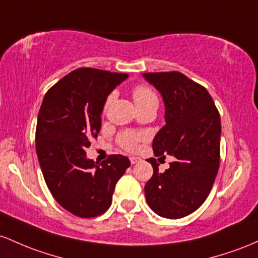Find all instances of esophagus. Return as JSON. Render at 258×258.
Masks as SVG:
<instances>
[{
    "mask_svg": "<svg viewBox=\"0 0 258 258\" xmlns=\"http://www.w3.org/2000/svg\"><path fill=\"white\" fill-rule=\"evenodd\" d=\"M139 161H140V158H138V157H130V163H132V164L138 163Z\"/></svg>",
    "mask_w": 258,
    "mask_h": 258,
    "instance_id": "1",
    "label": "esophagus"
}]
</instances>
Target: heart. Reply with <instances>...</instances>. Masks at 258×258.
<instances>
[{
    "label": "heart",
    "mask_w": 258,
    "mask_h": 258,
    "mask_svg": "<svg viewBox=\"0 0 258 258\" xmlns=\"http://www.w3.org/2000/svg\"><path fill=\"white\" fill-rule=\"evenodd\" d=\"M133 98H134L137 107H141L149 103H158V98L156 92L151 88L145 85H138L133 89ZM113 100V95H109L107 97L105 108L109 106V103ZM141 140V135L137 134L133 132H125L118 137V143L123 149L128 150V151H134L138 149L139 141Z\"/></svg>",
    "instance_id": "obj_1"
}]
</instances>
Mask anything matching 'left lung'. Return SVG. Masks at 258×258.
I'll return each mask as SVG.
<instances>
[{
    "label": "left lung",
    "mask_w": 258,
    "mask_h": 258,
    "mask_svg": "<svg viewBox=\"0 0 258 258\" xmlns=\"http://www.w3.org/2000/svg\"><path fill=\"white\" fill-rule=\"evenodd\" d=\"M161 92L166 125L152 143L156 157L175 158L164 173L153 174L145 185L149 206L158 216L183 218L195 212L210 195L219 168L221 117L208 91L179 72L144 73Z\"/></svg>",
    "instance_id": "obj_1"
}]
</instances>
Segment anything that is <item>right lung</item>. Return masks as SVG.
I'll return each instance as SVG.
<instances>
[{"label": "right lung", "instance_id": "right-lung-1", "mask_svg": "<svg viewBox=\"0 0 258 258\" xmlns=\"http://www.w3.org/2000/svg\"><path fill=\"white\" fill-rule=\"evenodd\" d=\"M128 74L78 68L46 92L36 124V152L54 200L82 218L102 215L114 186L130 166L128 157L111 155L101 164L85 149L101 129L106 98Z\"/></svg>", "mask_w": 258, "mask_h": 258}]
</instances>
